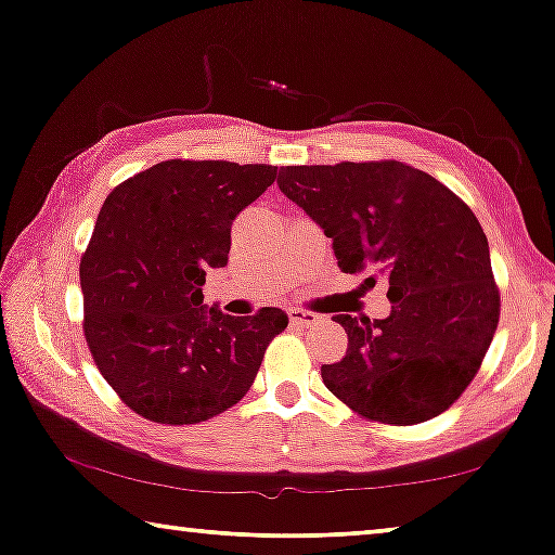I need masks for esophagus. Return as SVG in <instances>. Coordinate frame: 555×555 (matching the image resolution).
I'll use <instances>...</instances> for the list:
<instances>
[{"label": "esophagus", "instance_id": "34e87169", "mask_svg": "<svg viewBox=\"0 0 555 555\" xmlns=\"http://www.w3.org/2000/svg\"><path fill=\"white\" fill-rule=\"evenodd\" d=\"M287 318H291V323L298 325V328H310V325L321 321V315L318 313H310V310H300V308L287 310Z\"/></svg>", "mask_w": 555, "mask_h": 555}]
</instances>
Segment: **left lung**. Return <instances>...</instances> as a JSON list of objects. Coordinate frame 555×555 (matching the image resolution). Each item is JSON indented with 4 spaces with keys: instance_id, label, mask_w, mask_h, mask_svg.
<instances>
[{
    "instance_id": "obj_1",
    "label": "left lung",
    "mask_w": 555,
    "mask_h": 555,
    "mask_svg": "<svg viewBox=\"0 0 555 555\" xmlns=\"http://www.w3.org/2000/svg\"><path fill=\"white\" fill-rule=\"evenodd\" d=\"M278 186L333 240L338 268L389 283L384 321L336 315L348 333L321 376L366 420L427 422L462 397L500 318L490 247L473 209L401 162L283 166Z\"/></svg>"
}]
</instances>
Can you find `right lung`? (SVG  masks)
I'll return each mask as SVG.
<instances>
[{
	"label": "right lung",
	"instance_id": "right-lung-1",
	"mask_svg": "<svg viewBox=\"0 0 555 555\" xmlns=\"http://www.w3.org/2000/svg\"><path fill=\"white\" fill-rule=\"evenodd\" d=\"M278 166L171 158L108 194L80 260L82 331L120 401L156 424H199L237 404L280 308L232 318L202 306L204 275L224 268L234 217Z\"/></svg>",
	"mask_w": 555,
	"mask_h": 555
}]
</instances>
